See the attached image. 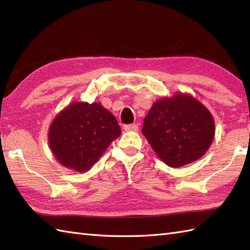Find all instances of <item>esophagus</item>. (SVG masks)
<instances>
[{"instance_id": "1", "label": "esophagus", "mask_w": 250, "mask_h": 250, "mask_svg": "<svg viewBox=\"0 0 250 250\" xmlns=\"http://www.w3.org/2000/svg\"><path fill=\"white\" fill-rule=\"evenodd\" d=\"M124 129L125 130V131H137L139 130V125H137L136 124H133V125H125V126H124Z\"/></svg>"}]
</instances>
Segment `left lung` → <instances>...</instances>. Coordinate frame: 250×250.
Listing matches in <instances>:
<instances>
[{"label":"left lung","instance_id":"left-lung-1","mask_svg":"<svg viewBox=\"0 0 250 250\" xmlns=\"http://www.w3.org/2000/svg\"><path fill=\"white\" fill-rule=\"evenodd\" d=\"M142 133L161 160L180 167L200 159L215 136L213 116L189 94L177 93L153 103Z\"/></svg>","mask_w":250,"mask_h":250}]
</instances>
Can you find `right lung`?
Segmentation results:
<instances>
[{
	"label": "right lung",
	"mask_w": 250,
	"mask_h": 250,
	"mask_svg": "<svg viewBox=\"0 0 250 250\" xmlns=\"http://www.w3.org/2000/svg\"><path fill=\"white\" fill-rule=\"evenodd\" d=\"M121 134L115 116L101 103L74 102L51 122L48 142L63 167L86 172Z\"/></svg>",
	"instance_id": "obj_1"
}]
</instances>
